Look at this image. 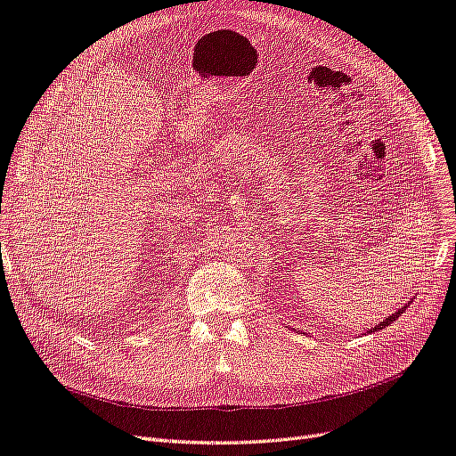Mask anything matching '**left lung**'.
Wrapping results in <instances>:
<instances>
[{
    "label": "left lung",
    "instance_id": "left-lung-1",
    "mask_svg": "<svg viewBox=\"0 0 456 456\" xmlns=\"http://www.w3.org/2000/svg\"><path fill=\"white\" fill-rule=\"evenodd\" d=\"M407 306H409V302H407V305H405V306H402V308H397V310H395V314H392V315H388V317H386V320H384V322H380V323H379V325H377L375 329H370V333H375V330H379V329H384V327H388V325H390L392 322H395V320H397V317H399V315H402V314L405 312V308H407Z\"/></svg>",
    "mask_w": 456,
    "mask_h": 456
}]
</instances>
